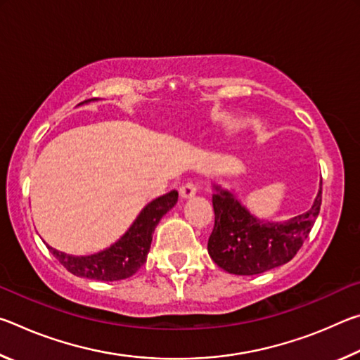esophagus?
<instances>
[{
  "label": "esophagus",
  "mask_w": 360,
  "mask_h": 360,
  "mask_svg": "<svg viewBox=\"0 0 360 360\" xmlns=\"http://www.w3.org/2000/svg\"><path fill=\"white\" fill-rule=\"evenodd\" d=\"M179 195H181L182 200L192 198V197H195V195H197V187H195L192 182H187V184H184L179 188Z\"/></svg>",
  "instance_id": "obj_1"
}]
</instances>
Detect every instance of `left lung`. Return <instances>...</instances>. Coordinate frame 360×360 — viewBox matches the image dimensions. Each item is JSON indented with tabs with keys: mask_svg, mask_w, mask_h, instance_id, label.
<instances>
[{
	"mask_svg": "<svg viewBox=\"0 0 360 360\" xmlns=\"http://www.w3.org/2000/svg\"><path fill=\"white\" fill-rule=\"evenodd\" d=\"M322 181L313 205L288 221L260 219L243 205L236 193L219 181L211 182L214 229L208 240L210 257L231 275H260L294 257L319 214Z\"/></svg>",
	"mask_w": 360,
	"mask_h": 360,
	"instance_id": "obj_1",
	"label": "left lung"
}]
</instances>
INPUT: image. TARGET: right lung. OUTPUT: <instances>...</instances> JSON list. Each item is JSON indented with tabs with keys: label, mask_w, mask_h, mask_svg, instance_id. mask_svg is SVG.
<instances>
[{
	"label": "right lung",
	"mask_w": 360,
	"mask_h": 360,
	"mask_svg": "<svg viewBox=\"0 0 360 360\" xmlns=\"http://www.w3.org/2000/svg\"><path fill=\"white\" fill-rule=\"evenodd\" d=\"M92 98L84 101H96ZM82 103V105H84ZM178 203V192L173 191L163 197L152 200L139 211L135 221L119 240L111 246L101 249L98 252L89 255H72L57 251L47 245V249L53 254L66 270L79 278L95 279V281H120L135 275L146 264L148 252L152 243V233L160 222V219Z\"/></svg>",
	"instance_id": "1"
}]
</instances>
